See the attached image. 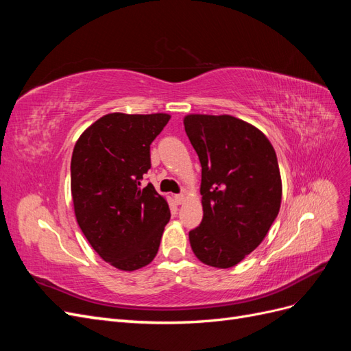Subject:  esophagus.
Segmentation results:
<instances>
[{
    "mask_svg": "<svg viewBox=\"0 0 351 351\" xmlns=\"http://www.w3.org/2000/svg\"><path fill=\"white\" fill-rule=\"evenodd\" d=\"M174 200H176V204H177V205H182V204H184V200H186V195H184V193L176 195V196H174Z\"/></svg>",
    "mask_w": 351,
    "mask_h": 351,
    "instance_id": "obj_1",
    "label": "esophagus"
}]
</instances>
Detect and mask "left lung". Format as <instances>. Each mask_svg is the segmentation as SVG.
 <instances>
[{
	"instance_id": "1",
	"label": "left lung",
	"mask_w": 351,
	"mask_h": 351,
	"mask_svg": "<svg viewBox=\"0 0 351 351\" xmlns=\"http://www.w3.org/2000/svg\"><path fill=\"white\" fill-rule=\"evenodd\" d=\"M184 130L202 165L200 226L189 232L196 258L231 268L256 249L277 218L282 184L268 137L232 115L189 114Z\"/></svg>"
}]
</instances>
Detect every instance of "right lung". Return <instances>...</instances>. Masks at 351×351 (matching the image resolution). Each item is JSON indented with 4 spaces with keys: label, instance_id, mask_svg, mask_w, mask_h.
<instances>
[{
    "label": "right lung",
    "instance_id": "right-lung-1",
    "mask_svg": "<svg viewBox=\"0 0 351 351\" xmlns=\"http://www.w3.org/2000/svg\"><path fill=\"white\" fill-rule=\"evenodd\" d=\"M168 114L112 112L89 125L71 155V197L77 224L112 267L136 271L156 256L169 208L149 183L151 143Z\"/></svg>",
    "mask_w": 351,
    "mask_h": 351
}]
</instances>
